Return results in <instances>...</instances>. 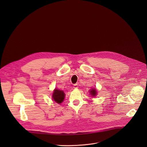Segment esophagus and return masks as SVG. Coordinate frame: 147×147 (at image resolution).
<instances>
[{
    "label": "esophagus",
    "instance_id": "1",
    "mask_svg": "<svg viewBox=\"0 0 147 147\" xmlns=\"http://www.w3.org/2000/svg\"><path fill=\"white\" fill-rule=\"evenodd\" d=\"M73 88H74V89H77V88H78V86L77 84H74Z\"/></svg>",
    "mask_w": 147,
    "mask_h": 147
}]
</instances>
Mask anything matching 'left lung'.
Segmentation results:
<instances>
[{
    "instance_id": "obj_1",
    "label": "left lung",
    "mask_w": 147,
    "mask_h": 147,
    "mask_svg": "<svg viewBox=\"0 0 147 147\" xmlns=\"http://www.w3.org/2000/svg\"><path fill=\"white\" fill-rule=\"evenodd\" d=\"M90 94L92 96H95L96 95V90L95 89H93V90H91L90 91Z\"/></svg>"
}]
</instances>
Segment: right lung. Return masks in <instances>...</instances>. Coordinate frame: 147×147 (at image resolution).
<instances>
[{
	"instance_id": "1",
	"label": "right lung",
	"mask_w": 147,
	"mask_h": 147,
	"mask_svg": "<svg viewBox=\"0 0 147 147\" xmlns=\"http://www.w3.org/2000/svg\"><path fill=\"white\" fill-rule=\"evenodd\" d=\"M65 96V94L63 91L59 90L57 89H55L52 95V98L54 101L57 102V103H61L64 100Z\"/></svg>"
}]
</instances>
